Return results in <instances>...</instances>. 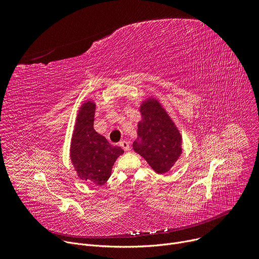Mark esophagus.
Here are the masks:
<instances>
[{"label":"esophagus","mask_w":259,"mask_h":259,"mask_svg":"<svg viewBox=\"0 0 259 259\" xmlns=\"http://www.w3.org/2000/svg\"><path fill=\"white\" fill-rule=\"evenodd\" d=\"M119 146L124 149L125 151H129L130 150V146H129V143L127 142V141H121L120 143H119Z\"/></svg>","instance_id":"obj_1"}]
</instances>
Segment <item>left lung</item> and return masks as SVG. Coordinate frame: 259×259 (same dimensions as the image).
<instances>
[{
	"label": "left lung",
	"instance_id": "1",
	"mask_svg": "<svg viewBox=\"0 0 259 259\" xmlns=\"http://www.w3.org/2000/svg\"><path fill=\"white\" fill-rule=\"evenodd\" d=\"M138 139L133 150L146 159L156 173L165 174L183 153L180 130L157 99L149 97L140 107Z\"/></svg>",
	"mask_w": 259,
	"mask_h": 259
}]
</instances>
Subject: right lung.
Wrapping results in <instances>:
<instances>
[{"label":"right lung","instance_id":"obj_1","mask_svg":"<svg viewBox=\"0 0 259 259\" xmlns=\"http://www.w3.org/2000/svg\"><path fill=\"white\" fill-rule=\"evenodd\" d=\"M95 103L87 100L78 108L70 144V159L78 179L97 186L104 185L111 175L120 147L109 144L93 128Z\"/></svg>","mask_w":259,"mask_h":259}]
</instances>
